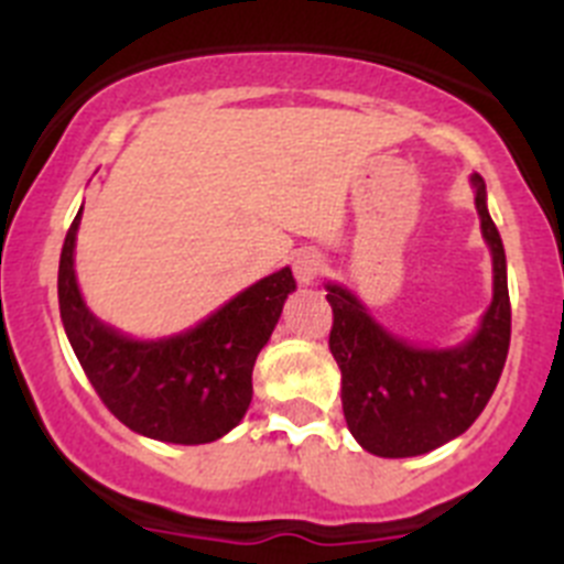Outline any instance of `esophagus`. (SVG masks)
Segmentation results:
<instances>
[{
    "label": "esophagus",
    "mask_w": 564,
    "mask_h": 564,
    "mask_svg": "<svg viewBox=\"0 0 564 564\" xmlns=\"http://www.w3.org/2000/svg\"><path fill=\"white\" fill-rule=\"evenodd\" d=\"M291 265L293 273H296L299 285H311L313 279L325 271V257L318 251H313V248H307V251H299L296 257L291 259Z\"/></svg>",
    "instance_id": "1"
}]
</instances>
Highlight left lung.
I'll list each match as a JSON object with an SVG mask.
<instances>
[{
	"label": "left lung",
	"mask_w": 564,
	"mask_h": 564,
	"mask_svg": "<svg viewBox=\"0 0 564 564\" xmlns=\"http://www.w3.org/2000/svg\"><path fill=\"white\" fill-rule=\"evenodd\" d=\"M480 228L495 262V299L480 330L460 347L423 350L383 330L347 288L327 285L330 352L341 370V406L352 437L378 457L437 449L477 421L495 392L511 344L506 251L486 208V183L471 177Z\"/></svg>",
	"instance_id": "left-lung-1"
}]
</instances>
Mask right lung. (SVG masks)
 I'll return each mask as SVG.
<instances>
[{
  "label": "right lung",
  "instance_id": "obj_1",
  "mask_svg": "<svg viewBox=\"0 0 564 564\" xmlns=\"http://www.w3.org/2000/svg\"><path fill=\"white\" fill-rule=\"evenodd\" d=\"M82 212L64 237L58 311L73 352L123 426L163 443H212L231 432L253 395V361L296 288L291 268L259 279L192 330L134 341L98 322L84 305L73 268Z\"/></svg>",
  "mask_w": 564,
  "mask_h": 564
}]
</instances>
